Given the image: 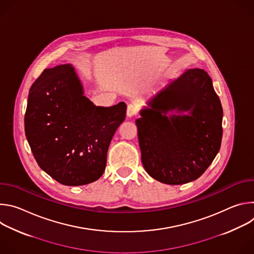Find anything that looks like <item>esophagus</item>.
<instances>
[{"label": "esophagus", "mask_w": 254, "mask_h": 254, "mask_svg": "<svg viewBox=\"0 0 254 254\" xmlns=\"http://www.w3.org/2000/svg\"><path fill=\"white\" fill-rule=\"evenodd\" d=\"M137 112H138V107H137L135 104L130 103V104L127 105V116L128 118L133 117L134 115L137 114Z\"/></svg>", "instance_id": "obj_1"}]
</instances>
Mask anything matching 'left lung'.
<instances>
[{
  "instance_id": "left-lung-1",
  "label": "left lung",
  "mask_w": 254,
  "mask_h": 254,
  "mask_svg": "<svg viewBox=\"0 0 254 254\" xmlns=\"http://www.w3.org/2000/svg\"><path fill=\"white\" fill-rule=\"evenodd\" d=\"M135 121L141 163L155 180L181 185L197 180L218 154L223 110L206 71L171 79Z\"/></svg>"
}]
</instances>
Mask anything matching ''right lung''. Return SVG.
I'll return each instance as SVG.
<instances>
[{
    "mask_svg": "<svg viewBox=\"0 0 254 254\" xmlns=\"http://www.w3.org/2000/svg\"><path fill=\"white\" fill-rule=\"evenodd\" d=\"M127 104L96 106L71 64L45 69L29 90L25 133L39 167L65 186L98 180Z\"/></svg>",
    "mask_w": 254,
    "mask_h": 254,
    "instance_id": "obj_1",
    "label": "right lung"
}]
</instances>
